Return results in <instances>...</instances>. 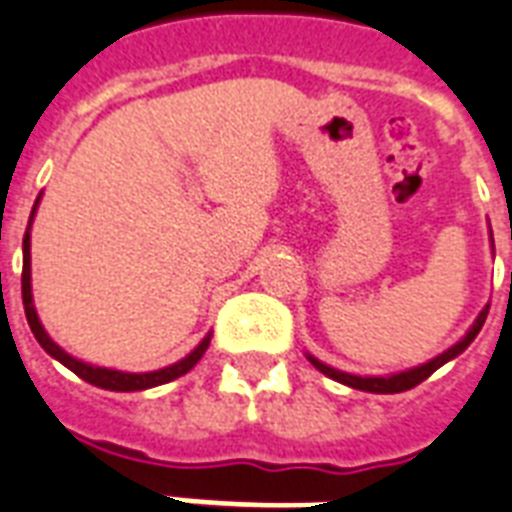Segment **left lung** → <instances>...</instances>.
<instances>
[{"label": "left lung", "instance_id": "left-lung-1", "mask_svg": "<svg viewBox=\"0 0 512 512\" xmlns=\"http://www.w3.org/2000/svg\"><path fill=\"white\" fill-rule=\"evenodd\" d=\"M491 249H494V239H491ZM486 317H489V306L483 308L481 314L475 317L470 330H467V333H464L462 338L451 346V349H446L443 354H438V357H432V360L424 362V365L400 370V373H389V376H354V373H346V370L330 368L327 362L317 360L314 354H306V357L308 362L319 370V373H325L327 378H333V381H338V384H346L351 386V389H360V392H373V395H397V392H408V389H413V386H419L424 378L432 376V373H435L438 368H443L446 362L459 357V354H462V351L475 341V335L481 333Z\"/></svg>", "mask_w": 512, "mask_h": 512}]
</instances>
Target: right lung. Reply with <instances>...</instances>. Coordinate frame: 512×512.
I'll return each mask as SVG.
<instances>
[{
  "instance_id": "add662e5",
  "label": "right lung",
  "mask_w": 512,
  "mask_h": 512,
  "mask_svg": "<svg viewBox=\"0 0 512 512\" xmlns=\"http://www.w3.org/2000/svg\"><path fill=\"white\" fill-rule=\"evenodd\" d=\"M39 206V195L37 204L31 209L29 217V228L23 233V276H21V292H23V311H26V319H29V327L37 343L42 349L48 351L53 360H58L64 368H69L72 373L88 381V384L99 386V389H109V392H142V389H152V386L169 384L174 378L185 376L187 370L195 368V362L204 357V351L209 349V341H212V333L206 335L204 341L198 343L187 357H182L179 362L169 365V368L161 370H150V373H126V370H115V368H99V365H91V362H83L72 357L69 351H64L58 346L53 338L48 335V330L42 327L37 317V308H34V295H31V222H34V214H37Z\"/></svg>"
}]
</instances>
